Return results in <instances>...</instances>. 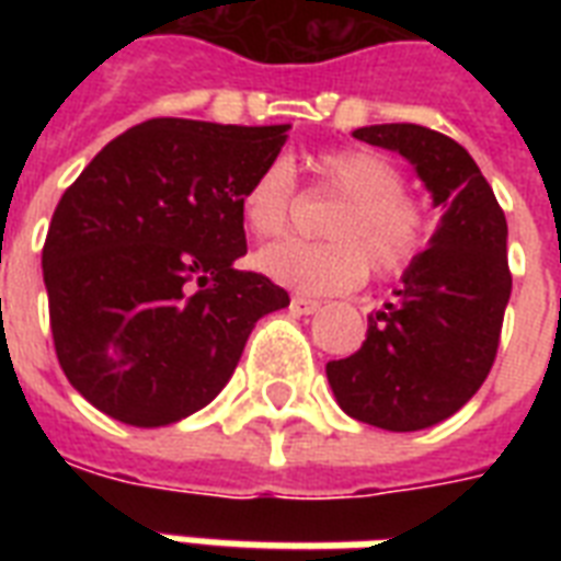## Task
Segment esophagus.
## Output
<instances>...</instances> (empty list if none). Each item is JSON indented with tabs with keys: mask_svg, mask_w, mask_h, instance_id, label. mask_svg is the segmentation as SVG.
<instances>
[{
	"mask_svg": "<svg viewBox=\"0 0 561 561\" xmlns=\"http://www.w3.org/2000/svg\"><path fill=\"white\" fill-rule=\"evenodd\" d=\"M317 308H320V302H317V299H308V297L290 299V311H294V314H314Z\"/></svg>",
	"mask_w": 561,
	"mask_h": 561,
	"instance_id": "esophagus-1",
	"label": "esophagus"
}]
</instances>
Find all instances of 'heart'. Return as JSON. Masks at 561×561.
<instances>
[{
	"mask_svg": "<svg viewBox=\"0 0 561 561\" xmlns=\"http://www.w3.org/2000/svg\"><path fill=\"white\" fill-rule=\"evenodd\" d=\"M314 186L341 197L323 220L329 241H279L264 247L255 264L264 276L302 294H346L364 285L369 267L378 279H399L434 241L427 203L404 188V174L383 153L332 148L311 157ZM297 206V174L271 160L241 194V218L255 238L282 236Z\"/></svg>",
	"mask_w": 561,
	"mask_h": 561,
	"instance_id": "1",
	"label": "heart"
}]
</instances>
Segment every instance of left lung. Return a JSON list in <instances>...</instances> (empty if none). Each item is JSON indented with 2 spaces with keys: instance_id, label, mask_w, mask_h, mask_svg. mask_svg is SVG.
<instances>
[{
  "instance_id": "8db88e82",
  "label": "left lung",
  "mask_w": 561,
  "mask_h": 561,
  "mask_svg": "<svg viewBox=\"0 0 561 561\" xmlns=\"http://www.w3.org/2000/svg\"><path fill=\"white\" fill-rule=\"evenodd\" d=\"M355 139L416 165L443 224L401 276L396 299L369 317L367 341L325 375L352 419L383 431H422L480 390L495 364L513 290L506 218L478 162L451 136L422 125H373Z\"/></svg>"
}]
</instances>
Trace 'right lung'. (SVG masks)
Here are the masks:
<instances>
[{"mask_svg": "<svg viewBox=\"0 0 561 561\" xmlns=\"http://www.w3.org/2000/svg\"><path fill=\"white\" fill-rule=\"evenodd\" d=\"M288 125L148 118L66 188L43 244L57 360L101 413L160 427L206 408L259 317L290 302L253 271L241 194Z\"/></svg>", "mask_w": 561, "mask_h": 561, "instance_id": "add662e5", "label": "right lung"}]
</instances>
